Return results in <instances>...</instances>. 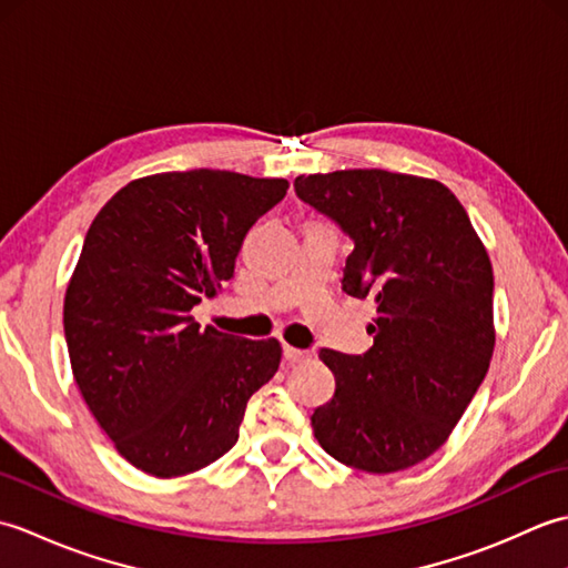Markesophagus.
<instances>
[{"instance_id": "obj_1", "label": "esophagus", "mask_w": 568, "mask_h": 568, "mask_svg": "<svg viewBox=\"0 0 568 568\" xmlns=\"http://www.w3.org/2000/svg\"><path fill=\"white\" fill-rule=\"evenodd\" d=\"M307 358H310V352H303V348H295V346H285L287 364H303Z\"/></svg>"}]
</instances>
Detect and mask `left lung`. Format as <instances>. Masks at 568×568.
<instances>
[{
    "mask_svg": "<svg viewBox=\"0 0 568 568\" xmlns=\"http://www.w3.org/2000/svg\"><path fill=\"white\" fill-rule=\"evenodd\" d=\"M295 192L354 239L344 293L378 305L366 354L322 348L336 390L312 415L315 437L368 474L425 462L474 400L496 346L484 241L432 178L356 168L300 175Z\"/></svg>",
    "mask_w": 568,
    "mask_h": 568,
    "instance_id": "left-lung-1",
    "label": "left lung"
}]
</instances>
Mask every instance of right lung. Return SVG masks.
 <instances>
[{
	"instance_id": "right-lung-1",
	"label": "right lung",
	"mask_w": 568,
	"mask_h": 568,
	"mask_svg": "<svg viewBox=\"0 0 568 568\" xmlns=\"http://www.w3.org/2000/svg\"><path fill=\"white\" fill-rule=\"evenodd\" d=\"M285 192L283 178L155 173L90 224L65 291V342L82 400L131 466L175 478L216 462L275 376L281 342L202 329L192 307L232 281L248 229Z\"/></svg>"
}]
</instances>
